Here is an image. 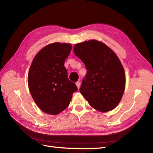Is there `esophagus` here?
I'll return each mask as SVG.
<instances>
[{
    "label": "esophagus",
    "instance_id": "1",
    "mask_svg": "<svg viewBox=\"0 0 153 153\" xmlns=\"http://www.w3.org/2000/svg\"><path fill=\"white\" fill-rule=\"evenodd\" d=\"M76 86H77V88H79L80 84H81V83H80V82H79V81H77V82L76 83Z\"/></svg>",
    "mask_w": 153,
    "mask_h": 153
}]
</instances>
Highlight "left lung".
<instances>
[{
	"label": "left lung",
	"mask_w": 153,
	"mask_h": 153,
	"mask_svg": "<svg viewBox=\"0 0 153 153\" xmlns=\"http://www.w3.org/2000/svg\"><path fill=\"white\" fill-rule=\"evenodd\" d=\"M74 52L87 69L79 88L81 94L92 107L101 112L115 108L126 84L125 72L117 55L95 40L76 44Z\"/></svg>",
	"instance_id": "1"
}]
</instances>
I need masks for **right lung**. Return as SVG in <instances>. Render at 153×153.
Wrapping results in <instances>:
<instances>
[{"label": "right lung", "instance_id": "1", "mask_svg": "<svg viewBox=\"0 0 153 153\" xmlns=\"http://www.w3.org/2000/svg\"><path fill=\"white\" fill-rule=\"evenodd\" d=\"M71 51L70 44H51L38 52L31 65L27 77L30 92L46 113L56 115L65 109L77 90L64 66Z\"/></svg>", "mask_w": 153, "mask_h": 153}]
</instances>
